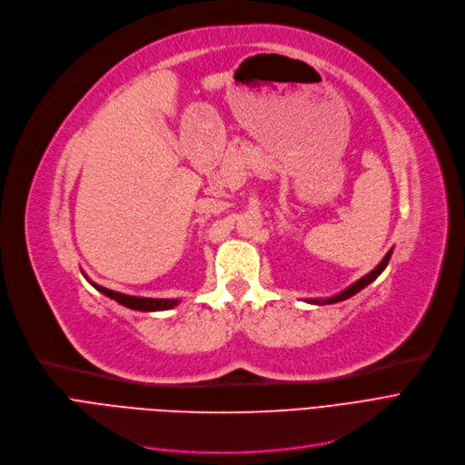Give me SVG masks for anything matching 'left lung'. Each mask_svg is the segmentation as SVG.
Returning a JSON list of instances; mask_svg holds the SVG:
<instances>
[{
  "label": "left lung",
  "mask_w": 465,
  "mask_h": 465,
  "mask_svg": "<svg viewBox=\"0 0 465 465\" xmlns=\"http://www.w3.org/2000/svg\"><path fill=\"white\" fill-rule=\"evenodd\" d=\"M390 257H391V250H390V252L386 253V257L377 264V269H372L369 274H365L363 278H360L356 283H351L350 287H346V290L341 292L339 295L329 297V299H311L308 302H314V304H333V302H341V301H344V299H348V297H351V295H356L358 292L363 290L365 285H369L372 280H377V278L381 276V272L386 269V264H388Z\"/></svg>",
  "instance_id": "1"
}]
</instances>
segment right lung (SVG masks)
<instances>
[{
	"instance_id": "add662e5",
	"label": "right lung",
	"mask_w": 465,
	"mask_h": 465,
	"mask_svg": "<svg viewBox=\"0 0 465 465\" xmlns=\"http://www.w3.org/2000/svg\"><path fill=\"white\" fill-rule=\"evenodd\" d=\"M91 282V280H88ZM100 293H104L105 297L117 301L119 304L132 308V311H142V312H157V311H170L175 304L180 302V299H147V297H132V295H124V293H117L107 290V287H102L94 282H91Z\"/></svg>"
}]
</instances>
